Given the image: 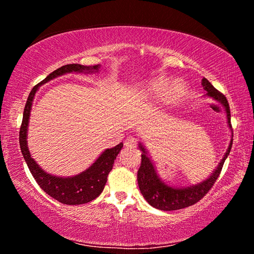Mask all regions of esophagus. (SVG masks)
<instances>
[{"label": "esophagus", "instance_id": "34e87169", "mask_svg": "<svg viewBox=\"0 0 254 254\" xmlns=\"http://www.w3.org/2000/svg\"><path fill=\"white\" fill-rule=\"evenodd\" d=\"M136 140H135V137H133V136H130V137H127V139L124 141V145H126L127 148H136Z\"/></svg>", "mask_w": 254, "mask_h": 254}]
</instances>
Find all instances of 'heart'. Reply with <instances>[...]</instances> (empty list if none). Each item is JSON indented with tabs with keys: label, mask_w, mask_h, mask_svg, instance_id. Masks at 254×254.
Instances as JSON below:
<instances>
[{
	"label": "heart",
	"mask_w": 254,
	"mask_h": 254,
	"mask_svg": "<svg viewBox=\"0 0 254 254\" xmlns=\"http://www.w3.org/2000/svg\"><path fill=\"white\" fill-rule=\"evenodd\" d=\"M169 84V80L166 77H158L153 79L148 86V91L154 96L162 95L163 91L167 88ZM165 93H163V101L168 104H175V103L182 100L183 96L186 93V85L182 80H176L173 84H170Z\"/></svg>",
	"instance_id": "obj_1"
}]
</instances>
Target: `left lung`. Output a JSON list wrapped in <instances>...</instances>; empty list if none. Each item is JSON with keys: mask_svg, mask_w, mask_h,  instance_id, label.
<instances>
[{"mask_svg": "<svg viewBox=\"0 0 254 254\" xmlns=\"http://www.w3.org/2000/svg\"><path fill=\"white\" fill-rule=\"evenodd\" d=\"M201 85H203V88L205 91L207 92L206 95L213 97L214 100L220 102L224 106L226 111L227 123H229V127L232 130L230 105L226 97L224 96V94L218 92L206 78L201 79ZM232 142H233V139L231 140L230 147L227 149L224 158L222 159V161L220 162L216 170L214 171L209 178L206 179L203 183L195 185V186L183 189L169 187L161 182L160 178L158 177L156 170H154V167L152 166L151 161H150V159L145 154L143 147L140 144V148L143 151V153L141 154V166L139 170H137V185H139L141 194L143 195L145 200L150 205L153 206L154 208L161 210L182 209L196 204L197 201H199L210 190V188L213 187V185L216 182L218 176H220L223 165L225 162V159L230 154Z\"/></svg>", "mask_w": 254, "mask_h": 254, "instance_id": "obj_1", "label": "left lung"}]
</instances>
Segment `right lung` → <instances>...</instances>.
<instances>
[{"label": "right lung", "instance_id": "1", "mask_svg": "<svg viewBox=\"0 0 254 254\" xmlns=\"http://www.w3.org/2000/svg\"><path fill=\"white\" fill-rule=\"evenodd\" d=\"M98 67H100V65L83 66L79 65V64H69V65L62 66L58 69L51 72V74H49L39 84L34 86L32 91L29 94L28 101L24 106L23 119L19 133L21 152H22L24 160L29 167L30 173L32 174L33 178L36 179V182L39 185L42 190L47 192V194L53 197L56 200L66 205L86 204L101 195V192L104 189L105 184L107 182V176H109L110 171L113 168L114 160L117 159L119 152L121 151L123 143H120L117 147L112 149L105 150L101 154V157L87 170L75 176V177L60 178L56 177V176H51L45 173L37 165L36 161L31 158V154H30L29 149L27 147V130L30 111H31L33 97L36 95L37 89L40 85L47 83L50 79H54L55 77L66 74V72H89L93 70H97Z\"/></svg>", "mask_w": 254, "mask_h": 254}]
</instances>
